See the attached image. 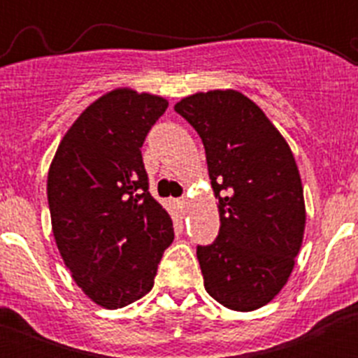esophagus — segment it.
Instances as JSON below:
<instances>
[{
    "label": "esophagus",
    "instance_id": "1",
    "mask_svg": "<svg viewBox=\"0 0 358 358\" xmlns=\"http://www.w3.org/2000/svg\"><path fill=\"white\" fill-rule=\"evenodd\" d=\"M178 204H180V208H185L187 204H189V197H180V201H178Z\"/></svg>",
    "mask_w": 358,
    "mask_h": 358
}]
</instances>
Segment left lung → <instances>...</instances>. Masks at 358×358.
Masks as SVG:
<instances>
[{
  "label": "left lung",
  "instance_id": "obj_1",
  "mask_svg": "<svg viewBox=\"0 0 358 358\" xmlns=\"http://www.w3.org/2000/svg\"><path fill=\"white\" fill-rule=\"evenodd\" d=\"M206 150L220 232L197 246L204 287L237 312L272 301L289 279L305 232V201L289 145L265 112L236 90L180 100Z\"/></svg>",
  "mask_w": 358,
  "mask_h": 358
}]
</instances>
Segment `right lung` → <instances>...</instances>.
<instances>
[{
    "label": "right lung",
    "mask_w": 358,
    "mask_h": 358,
    "mask_svg": "<svg viewBox=\"0 0 358 358\" xmlns=\"http://www.w3.org/2000/svg\"><path fill=\"white\" fill-rule=\"evenodd\" d=\"M166 109L162 96L109 92L76 119L50 166L57 248L76 284L103 308H122L152 289L175 239L142 159L147 133Z\"/></svg>",
    "instance_id": "1"
}]
</instances>
